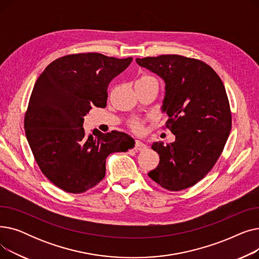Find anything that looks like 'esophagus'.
Masks as SVG:
<instances>
[{
  "instance_id": "obj_1",
  "label": "esophagus",
  "mask_w": 259,
  "mask_h": 259,
  "mask_svg": "<svg viewBox=\"0 0 259 259\" xmlns=\"http://www.w3.org/2000/svg\"><path fill=\"white\" fill-rule=\"evenodd\" d=\"M134 149L137 151H144V150H146V149H147V146L144 143H142L141 141H135Z\"/></svg>"
}]
</instances>
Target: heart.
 Wrapping results in <instances>:
<instances>
[{
	"label": "heart",
	"instance_id": "b5f03b06",
	"mask_svg": "<svg viewBox=\"0 0 259 259\" xmlns=\"http://www.w3.org/2000/svg\"><path fill=\"white\" fill-rule=\"evenodd\" d=\"M156 79L154 76L150 75V74H142L138 79L137 81H135V85H139V84H145V83H148V81L150 80H154ZM143 121L139 118H133L129 121V127L130 129L135 132V133H141L143 131Z\"/></svg>",
	"mask_w": 259,
	"mask_h": 259
}]
</instances>
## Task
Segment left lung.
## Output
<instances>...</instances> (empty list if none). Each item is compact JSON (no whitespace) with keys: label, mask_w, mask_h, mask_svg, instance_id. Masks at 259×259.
I'll use <instances>...</instances> for the list:
<instances>
[{"label":"left lung","mask_w":259,"mask_h":259,"mask_svg":"<svg viewBox=\"0 0 259 259\" xmlns=\"http://www.w3.org/2000/svg\"><path fill=\"white\" fill-rule=\"evenodd\" d=\"M137 63L165 80L162 111L175 135L174 143L151 146L159 164L149 178L169 191L192 187L220 158L232 127L223 81L205 62L179 54L138 58Z\"/></svg>","instance_id":"1"}]
</instances>
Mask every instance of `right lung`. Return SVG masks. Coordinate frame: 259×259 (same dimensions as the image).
<instances>
[{
  "instance_id": "1",
  "label": "right lung",
  "mask_w": 259,
  "mask_h": 259,
  "mask_svg": "<svg viewBox=\"0 0 259 259\" xmlns=\"http://www.w3.org/2000/svg\"><path fill=\"white\" fill-rule=\"evenodd\" d=\"M132 60L69 54L50 63L36 79L24 118L26 138L40 171L65 192L97 186L105 178L107 156L134 147L124 132L94 129L92 135L83 128L93 105L107 106L109 83Z\"/></svg>"
}]
</instances>
